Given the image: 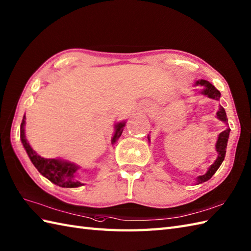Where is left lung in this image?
Segmentation results:
<instances>
[{
    "mask_svg": "<svg viewBox=\"0 0 251 251\" xmlns=\"http://www.w3.org/2000/svg\"><path fill=\"white\" fill-rule=\"evenodd\" d=\"M195 85H200V86H203V89H202V91H201V94L204 96H207L209 98H211V99L219 100V98H221V93H219V90H217L215 88V86H213V85L209 81H205V79H199V81H197ZM216 115H217V118L219 120H222L225 122V124H227L228 118H227V115H226L225 108L223 106H219V109H218ZM229 133H230V129L229 127H227V129L223 131L218 135V139H217L216 145H215V148H216V151L218 153L216 161L211 165V167L207 169V172L204 175L198 176L197 178L198 184H200V183H202V182H205L207 180H210L212 178V176L217 172V169L222 165L224 158H225V155H226V148H227ZM148 139L150 140L149 137H148Z\"/></svg>",
    "mask_w": 251,
    "mask_h": 251,
    "instance_id": "8db88e82",
    "label": "left lung"
}]
</instances>
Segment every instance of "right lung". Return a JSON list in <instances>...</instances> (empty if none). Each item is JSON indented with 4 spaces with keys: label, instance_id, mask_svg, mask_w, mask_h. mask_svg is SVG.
Listing matches in <instances>:
<instances>
[{
    "label": "right lung",
    "instance_id": "1",
    "mask_svg": "<svg viewBox=\"0 0 251 251\" xmlns=\"http://www.w3.org/2000/svg\"><path fill=\"white\" fill-rule=\"evenodd\" d=\"M24 126H25V116H24L21 122L20 138L29 160L32 161L34 166L37 168L38 172L42 176H46L48 180H50L54 184H56L60 187L82 186L83 183L75 180L76 172L78 170V166L68 161L58 160V158H45L38 155L36 153V151L32 149V147L29 146L27 142V139L25 137V132H24ZM125 126V121L117 122V124L115 125V133L114 136L112 137V144H115L121 136Z\"/></svg>",
    "mask_w": 251,
    "mask_h": 251
}]
</instances>
